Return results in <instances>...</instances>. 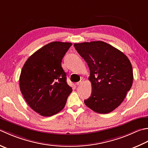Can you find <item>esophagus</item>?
<instances>
[{
	"label": "esophagus",
	"instance_id": "1",
	"mask_svg": "<svg viewBox=\"0 0 148 148\" xmlns=\"http://www.w3.org/2000/svg\"><path fill=\"white\" fill-rule=\"evenodd\" d=\"M83 83V79H81L79 82H77V83H76V85H82V84Z\"/></svg>",
	"mask_w": 148,
	"mask_h": 148
}]
</instances>
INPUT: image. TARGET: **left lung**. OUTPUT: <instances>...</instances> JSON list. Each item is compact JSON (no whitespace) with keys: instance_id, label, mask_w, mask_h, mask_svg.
<instances>
[{"instance_id":"left-lung-1","label":"left lung","mask_w":148,"mask_h":148,"mask_svg":"<svg viewBox=\"0 0 148 148\" xmlns=\"http://www.w3.org/2000/svg\"><path fill=\"white\" fill-rule=\"evenodd\" d=\"M75 49L90 71L91 95L85 105L99 114H108L117 108L133 83V69L125 54L102 41L74 43Z\"/></svg>"}]
</instances>
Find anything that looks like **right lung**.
I'll use <instances>...</instances> for the list:
<instances>
[{
	"instance_id": "right-lung-1",
	"label": "right lung",
	"mask_w": 148,
	"mask_h": 148,
	"mask_svg": "<svg viewBox=\"0 0 148 148\" xmlns=\"http://www.w3.org/2000/svg\"><path fill=\"white\" fill-rule=\"evenodd\" d=\"M72 44L53 42L26 61L19 79L26 102L40 115L49 117L62 110L72 89L66 83L62 61Z\"/></svg>"
}]
</instances>
